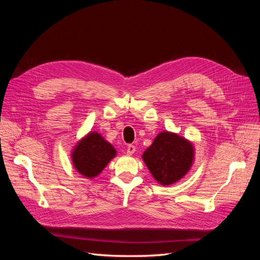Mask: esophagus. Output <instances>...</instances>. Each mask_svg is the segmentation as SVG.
<instances>
[{
	"label": "esophagus",
	"mask_w": 260,
	"mask_h": 260,
	"mask_svg": "<svg viewBox=\"0 0 260 260\" xmlns=\"http://www.w3.org/2000/svg\"><path fill=\"white\" fill-rule=\"evenodd\" d=\"M136 152V146L135 145H128L127 147V154L130 156V155H133Z\"/></svg>",
	"instance_id": "1"
}]
</instances>
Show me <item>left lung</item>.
<instances>
[{"label":"left lung","instance_id":"8db88e82","mask_svg":"<svg viewBox=\"0 0 260 260\" xmlns=\"http://www.w3.org/2000/svg\"><path fill=\"white\" fill-rule=\"evenodd\" d=\"M195 148L190 140L178 133L162 131L142 155L153 178L161 185H171L190 171L194 162Z\"/></svg>","mask_w":260,"mask_h":260}]
</instances>
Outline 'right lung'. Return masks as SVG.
<instances>
[{"mask_svg": "<svg viewBox=\"0 0 260 260\" xmlns=\"http://www.w3.org/2000/svg\"><path fill=\"white\" fill-rule=\"evenodd\" d=\"M117 155L115 147L98 131H90L78 141L72 151L75 169L88 179L98 177Z\"/></svg>", "mask_w": 260, "mask_h": 260, "instance_id": "add662e5", "label": "right lung"}]
</instances>
